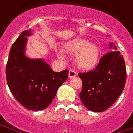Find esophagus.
I'll list each match as a JSON object with an SVG mask.
<instances>
[{"mask_svg": "<svg viewBox=\"0 0 133 133\" xmlns=\"http://www.w3.org/2000/svg\"><path fill=\"white\" fill-rule=\"evenodd\" d=\"M69 77L70 78H72V77H75L77 75L76 72H75L74 70H69Z\"/></svg>", "mask_w": 133, "mask_h": 133, "instance_id": "obj_1", "label": "esophagus"}]
</instances>
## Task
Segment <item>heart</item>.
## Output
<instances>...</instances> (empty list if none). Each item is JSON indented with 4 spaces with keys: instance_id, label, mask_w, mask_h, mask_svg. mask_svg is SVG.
I'll return each instance as SVG.
<instances>
[{
    "instance_id": "heart-1",
    "label": "heart",
    "mask_w": 133,
    "mask_h": 133,
    "mask_svg": "<svg viewBox=\"0 0 133 133\" xmlns=\"http://www.w3.org/2000/svg\"><path fill=\"white\" fill-rule=\"evenodd\" d=\"M63 49L68 54H76L75 63L80 69L91 70L99 63V48L96 44H90L86 39L77 38L70 41L64 44ZM56 54L60 58H65V55L62 50H57Z\"/></svg>"
}]
</instances>
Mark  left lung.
Returning a JSON list of instances; mask_svg holds the SVG:
<instances>
[{"label": "left lung", "mask_w": 133, "mask_h": 133, "mask_svg": "<svg viewBox=\"0 0 133 133\" xmlns=\"http://www.w3.org/2000/svg\"><path fill=\"white\" fill-rule=\"evenodd\" d=\"M113 51L105 54L95 68L87 72H79L82 88L80 100L87 109L102 112L112 106L124 89L126 68L123 57L113 43Z\"/></svg>", "instance_id": "left-lung-1"}]
</instances>
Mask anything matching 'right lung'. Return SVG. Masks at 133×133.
I'll use <instances>...</instances> for the list:
<instances>
[{"label": "right lung", "mask_w": 133, "mask_h": 133, "mask_svg": "<svg viewBox=\"0 0 133 133\" xmlns=\"http://www.w3.org/2000/svg\"><path fill=\"white\" fill-rule=\"evenodd\" d=\"M31 29L22 31L12 44L6 65L9 89L17 101L32 111L44 110L55 98L57 90L68 77V70L54 72L42 58L25 56Z\"/></svg>", "instance_id": "right-lung-1"}]
</instances>
